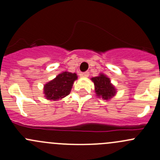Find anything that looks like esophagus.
<instances>
[{
	"label": "esophagus",
	"instance_id": "1",
	"mask_svg": "<svg viewBox=\"0 0 160 160\" xmlns=\"http://www.w3.org/2000/svg\"><path fill=\"white\" fill-rule=\"evenodd\" d=\"M80 77H88V76H89V72H80Z\"/></svg>",
	"mask_w": 160,
	"mask_h": 160
}]
</instances>
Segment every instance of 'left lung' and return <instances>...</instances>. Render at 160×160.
Masks as SVG:
<instances>
[{
	"mask_svg": "<svg viewBox=\"0 0 160 160\" xmlns=\"http://www.w3.org/2000/svg\"><path fill=\"white\" fill-rule=\"evenodd\" d=\"M91 80L94 83L95 93L98 97L108 101L115 95L117 92L115 88L111 83L110 78L106 75L100 73L98 77L91 78Z\"/></svg>",
	"mask_w": 160,
	"mask_h": 160,
	"instance_id": "8db88e82",
	"label": "left lung"
}]
</instances>
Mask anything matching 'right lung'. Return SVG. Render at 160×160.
<instances>
[{"instance_id":"1","label":"right lung","mask_w":160,"mask_h":160,"mask_svg":"<svg viewBox=\"0 0 160 160\" xmlns=\"http://www.w3.org/2000/svg\"><path fill=\"white\" fill-rule=\"evenodd\" d=\"M77 79V75L74 72H62L56 76L55 79L44 85V94L46 99H62L70 94L72 84Z\"/></svg>"}]
</instances>
